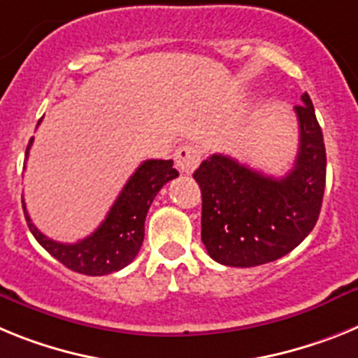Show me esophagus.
Returning <instances> with one entry per match:
<instances>
[{
	"mask_svg": "<svg viewBox=\"0 0 358 358\" xmlns=\"http://www.w3.org/2000/svg\"><path fill=\"white\" fill-rule=\"evenodd\" d=\"M201 160L200 149L194 148L191 144L180 145L175 151V166L180 173H185V175H191L192 171L196 169L198 164Z\"/></svg>",
	"mask_w": 358,
	"mask_h": 358,
	"instance_id": "esophagus-1",
	"label": "esophagus"
}]
</instances>
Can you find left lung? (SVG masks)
I'll use <instances>...</instances> for the list:
<instances>
[{"label":"left lung","mask_w":358,"mask_h":358,"mask_svg":"<svg viewBox=\"0 0 358 358\" xmlns=\"http://www.w3.org/2000/svg\"><path fill=\"white\" fill-rule=\"evenodd\" d=\"M301 101L299 153L287 176H265L225 155L209 157L192 175L201 189V241L222 265L248 268L279 259L315 227L326 149L308 93Z\"/></svg>","instance_id":"obj_1"}]
</instances>
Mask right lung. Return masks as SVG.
<instances>
[{"instance_id":"right-lung-1","label":"right lung","mask_w":358,"mask_h":358,"mask_svg":"<svg viewBox=\"0 0 358 358\" xmlns=\"http://www.w3.org/2000/svg\"><path fill=\"white\" fill-rule=\"evenodd\" d=\"M32 142L34 136L27 145L24 158H29ZM176 176L178 171L173 167V160L142 162L131 178L127 180L97 231L77 243H59L37 231L27 213L24 200L21 198L27 225L37 243L66 268L85 275H106L117 272L136 257L144 241V223L149 207L158 191Z\"/></svg>"}]
</instances>
